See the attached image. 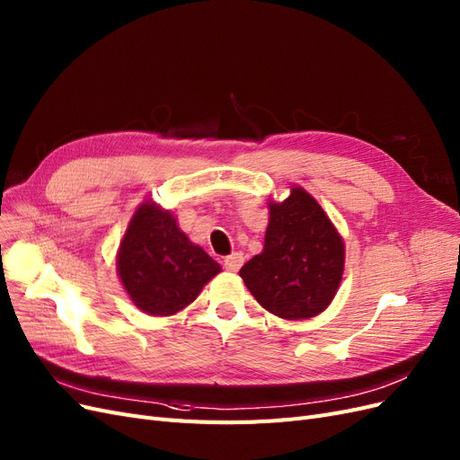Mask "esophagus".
Here are the masks:
<instances>
[{
  "mask_svg": "<svg viewBox=\"0 0 460 460\" xmlns=\"http://www.w3.org/2000/svg\"><path fill=\"white\" fill-rule=\"evenodd\" d=\"M243 263H244V258H243L241 252H233V254H229V256L224 258V268H226L227 271H231V273L239 271Z\"/></svg>",
  "mask_w": 460,
  "mask_h": 460,
  "instance_id": "1",
  "label": "esophagus"
}]
</instances>
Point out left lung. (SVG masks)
<instances>
[{"instance_id":"left-lung-1","label":"left lung","mask_w":460,"mask_h":460,"mask_svg":"<svg viewBox=\"0 0 460 460\" xmlns=\"http://www.w3.org/2000/svg\"><path fill=\"white\" fill-rule=\"evenodd\" d=\"M344 271V243L317 200L300 187L270 204L263 252L241 268L261 307L283 319H309L327 309Z\"/></svg>"}]
</instances>
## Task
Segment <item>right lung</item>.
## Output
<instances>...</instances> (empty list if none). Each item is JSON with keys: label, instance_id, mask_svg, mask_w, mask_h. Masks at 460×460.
Returning a JSON list of instances; mask_svg holds the SVG:
<instances>
[{"label": "right lung", "instance_id": "1", "mask_svg": "<svg viewBox=\"0 0 460 460\" xmlns=\"http://www.w3.org/2000/svg\"><path fill=\"white\" fill-rule=\"evenodd\" d=\"M118 275L129 298L149 315H173L200 294L221 268L192 244L170 212L145 202L118 252Z\"/></svg>", "mask_w": 460, "mask_h": 460}]
</instances>
